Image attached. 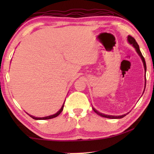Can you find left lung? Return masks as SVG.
I'll list each match as a JSON object with an SVG mask.
<instances>
[{"mask_svg": "<svg viewBox=\"0 0 154 154\" xmlns=\"http://www.w3.org/2000/svg\"><path fill=\"white\" fill-rule=\"evenodd\" d=\"M128 40L129 43L130 44H132V45H133L134 47V48L136 49V51H137V53L139 54V55L140 56V58H141L142 60H143V65H144V68H145V72H146V69H147V67H146V63H145V58L143 56L141 52H140V49H139V45H138V43H137L136 40L134 39V38L132 37V36H128ZM93 110L94 111L95 113H97L98 116H100L101 117H104V118H110V119H120V118H124V117H125L126 116L127 114H124V115H122V116H108V115H105V114H103L101 113H99L98 111H97L95 109L93 108Z\"/></svg>", "mask_w": 154, "mask_h": 154, "instance_id": "left-lung-1", "label": "left lung"}]
</instances>
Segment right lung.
<instances>
[{
    "instance_id": "right-lung-1",
    "label": "right lung",
    "mask_w": 154,
    "mask_h": 154,
    "mask_svg": "<svg viewBox=\"0 0 154 154\" xmlns=\"http://www.w3.org/2000/svg\"><path fill=\"white\" fill-rule=\"evenodd\" d=\"M65 103V102H64ZM64 103L63 104V105H62V106L61 107V109H60V110L57 112V113L56 114H54L52 115V116H47V117H44V118H36V117H34L32 116H30V115H29V116L31 117V118H33L34 119H51V118H56V117H57L58 116H59L61 112L62 111V110H63V108H64Z\"/></svg>"
}]
</instances>
